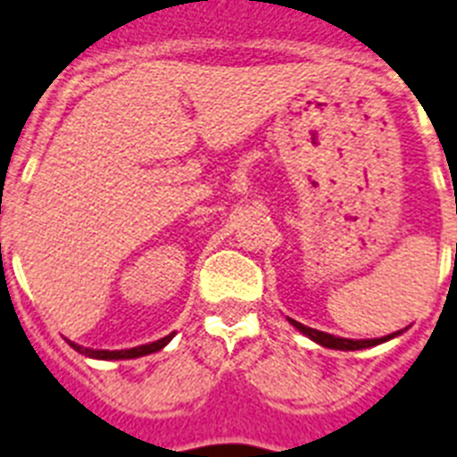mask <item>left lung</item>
Here are the masks:
<instances>
[{
  "mask_svg": "<svg viewBox=\"0 0 457 457\" xmlns=\"http://www.w3.org/2000/svg\"><path fill=\"white\" fill-rule=\"evenodd\" d=\"M290 325L295 327V329H300L304 337H309L311 341L320 343V345H325V348H332V350H364V348H373V345H379V343L389 341V338L398 337L401 332H394L389 334V337H382V338H366V341H353V338H341V337H332V334H325V332H318V329H311V327L302 325V322L293 320V318H288Z\"/></svg>",
  "mask_w": 457,
  "mask_h": 457,
  "instance_id": "obj_1",
  "label": "left lung"
}]
</instances>
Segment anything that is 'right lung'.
<instances>
[{
  "mask_svg": "<svg viewBox=\"0 0 457 457\" xmlns=\"http://www.w3.org/2000/svg\"><path fill=\"white\" fill-rule=\"evenodd\" d=\"M171 338L173 334H169V337L160 338V341L146 343V345H139V348H130V350H91V348H82V345H78V343H71V345L72 350H78L79 354H87V357L91 359H135V357H144V354L162 350Z\"/></svg>",
  "mask_w": 457,
  "mask_h": 457,
  "instance_id": "obj_1",
  "label": "right lung"
}]
</instances>
